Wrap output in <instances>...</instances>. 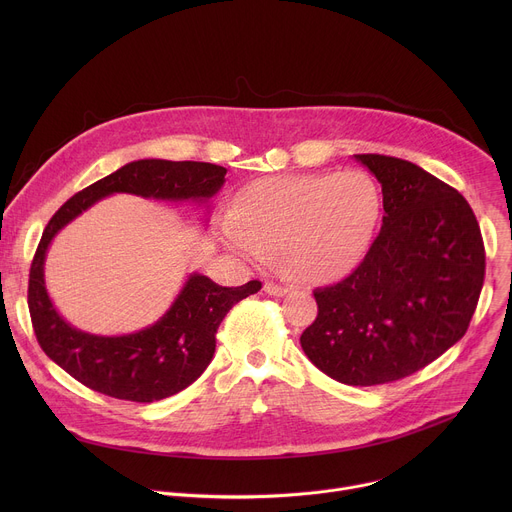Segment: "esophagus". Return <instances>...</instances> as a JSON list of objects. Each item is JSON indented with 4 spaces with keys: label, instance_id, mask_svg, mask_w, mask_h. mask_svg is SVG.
I'll list each match as a JSON object with an SVG mask.
<instances>
[{
    "label": "esophagus",
    "instance_id": "1",
    "mask_svg": "<svg viewBox=\"0 0 512 512\" xmlns=\"http://www.w3.org/2000/svg\"><path fill=\"white\" fill-rule=\"evenodd\" d=\"M263 291H265V294H269V296H285L287 294V287L285 285H279V283H273V281H267L265 285H263Z\"/></svg>",
    "mask_w": 512,
    "mask_h": 512
}]
</instances>
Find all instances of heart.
I'll use <instances>...</instances> for the list:
<instances>
[{
    "label": "heart",
    "mask_w": 512,
    "mask_h": 512,
    "mask_svg": "<svg viewBox=\"0 0 512 512\" xmlns=\"http://www.w3.org/2000/svg\"><path fill=\"white\" fill-rule=\"evenodd\" d=\"M379 214L381 192L367 172L271 176L239 192L221 237L249 261L263 263L279 249L291 277L332 283L358 265Z\"/></svg>",
    "instance_id": "obj_1"
}]
</instances>
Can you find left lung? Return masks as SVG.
<instances>
[{
	"mask_svg": "<svg viewBox=\"0 0 512 512\" xmlns=\"http://www.w3.org/2000/svg\"><path fill=\"white\" fill-rule=\"evenodd\" d=\"M383 186V227L360 265L316 289L300 342L330 379L373 387L409 377L468 330L484 283V243L466 198L423 168L356 154Z\"/></svg>",
	"mask_w": 512,
	"mask_h": 512,
	"instance_id": "8db88e82",
	"label": "left lung"
}]
</instances>
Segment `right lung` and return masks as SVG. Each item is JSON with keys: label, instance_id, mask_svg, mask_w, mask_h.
I'll list each match as a JSON object with an SVG mask.
<instances>
[{"label": "right lung", "instance_id": "right-lung-1", "mask_svg": "<svg viewBox=\"0 0 512 512\" xmlns=\"http://www.w3.org/2000/svg\"><path fill=\"white\" fill-rule=\"evenodd\" d=\"M225 174L223 166L206 162L137 160L77 192L54 212L32 259L28 308L38 344L72 379L115 399L152 403L180 393L206 371L218 326L237 302L257 294L261 281L223 287L194 273L156 324L125 336H97L72 328L56 312L44 285V257L62 227L109 194L208 200L225 184Z\"/></svg>", "mask_w": 512, "mask_h": 512}]
</instances>
